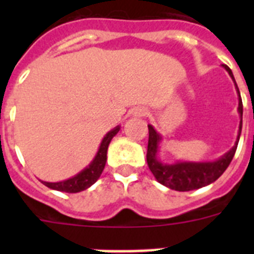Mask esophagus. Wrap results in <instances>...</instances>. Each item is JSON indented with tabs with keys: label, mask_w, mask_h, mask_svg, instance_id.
Listing matches in <instances>:
<instances>
[{
	"label": "esophagus",
	"mask_w": 254,
	"mask_h": 254,
	"mask_svg": "<svg viewBox=\"0 0 254 254\" xmlns=\"http://www.w3.org/2000/svg\"><path fill=\"white\" fill-rule=\"evenodd\" d=\"M134 113L137 114V116H140V117H143V116H146V114H147V109H146V108H137Z\"/></svg>",
	"instance_id": "1"
}]
</instances>
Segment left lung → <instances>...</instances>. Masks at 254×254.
Returning a JSON list of instances; mask_svg holds the SVG:
<instances>
[{"label":"left lung","mask_w":254,"mask_h":254,"mask_svg":"<svg viewBox=\"0 0 254 254\" xmlns=\"http://www.w3.org/2000/svg\"><path fill=\"white\" fill-rule=\"evenodd\" d=\"M224 67H225L229 75L232 76V78L234 80L232 69L229 68L226 64H224ZM237 90L239 93L238 86ZM238 111L241 113V118H243V103H242L241 94H239V108H238ZM241 132L242 121L241 126H239V136H238V141L235 143V146L230 151L226 152L223 158L219 159L217 161H214V163H178L174 164V165H167V164H161L156 159L158 143L160 141V136L152 128V126H149V143H147L146 154L147 165H149L150 170H151L155 178H156V181L163 186L172 188V190L185 192V190H192L205 187V186L216 181L225 172L226 168L229 167V164L232 163L235 151H237Z\"/></svg>","instance_id":"1"}]
</instances>
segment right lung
I'll list each match as a JSON object with an SVG mask.
<instances>
[{
	"mask_svg": "<svg viewBox=\"0 0 254 254\" xmlns=\"http://www.w3.org/2000/svg\"><path fill=\"white\" fill-rule=\"evenodd\" d=\"M120 131V127H116L113 131L108 132L107 136L103 138L102 145L99 147V151L96 154L95 159L93 160V163L86 168V169L82 170L81 173H78L77 176H75L73 178H69L67 181L58 182V183H49V182H43L47 187L52 188V190H61V192H67V193H76V192H81V190H86L90 186H93L98 178L100 177V174L103 173V169L105 167V161H107V151L108 146L111 143L112 138L116 136Z\"/></svg>",
	"mask_w": 254,
	"mask_h": 254,
	"instance_id": "right-lung-1",
	"label": "right lung"
}]
</instances>
